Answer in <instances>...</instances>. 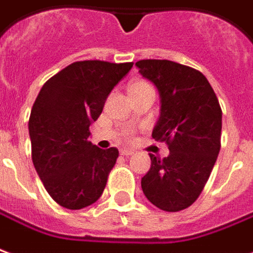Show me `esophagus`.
I'll return each instance as SVG.
<instances>
[{"instance_id":"34e87169","label":"esophagus","mask_w":253,"mask_h":253,"mask_svg":"<svg viewBox=\"0 0 253 253\" xmlns=\"http://www.w3.org/2000/svg\"><path fill=\"white\" fill-rule=\"evenodd\" d=\"M121 155H123V156H131V155H134V151H131V149H121Z\"/></svg>"}]
</instances>
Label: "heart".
<instances>
[{
  "instance_id": "1",
  "label": "heart",
  "mask_w": 253,
  "mask_h": 253,
  "mask_svg": "<svg viewBox=\"0 0 253 253\" xmlns=\"http://www.w3.org/2000/svg\"><path fill=\"white\" fill-rule=\"evenodd\" d=\"M145 87H151V86L146 84V82H141V81H138V82H134V84H131V86H130V91H132V90L145 89Z\"/></svg>"
}]
</instances>
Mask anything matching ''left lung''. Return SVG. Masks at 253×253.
Segmentation results:
<instances>
[{"instance_id": "1", "label": "left lung", "mask_w": 253, "mask_h": 253, "mask_svg": "<svg viewBox=\"0 0 253 253\" xmlns=\"http://www.w3.org/2000/svg\"><path fill=\"white\" fill-rule=\"evenodd\" d=\"M139 74L159 90L160 118L152 137L169 145L164 159L151 156L142 192L157 208L176 212L197 200L220 151L222 109L207 78L169 60H139Z\"/></svg>"}]
</instances>
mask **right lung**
<instances>
[{"label":"right lung","mask_w":253,"mask_h":253,"mask_svg":"<svg viewBox=\"0 0 253 253\" xmlns=\"http://www.w3.org/2000/svg\"><path fill=\"white\" fill-rule=\"evenodd\" d=\"M131 67L72 63L50 78L35 100L28 121L33 163L47 193L64 208L81 210L101 197L119 151L91 144L89 127Z\"/></svg>","instance_id":"1"}]
</instances>
